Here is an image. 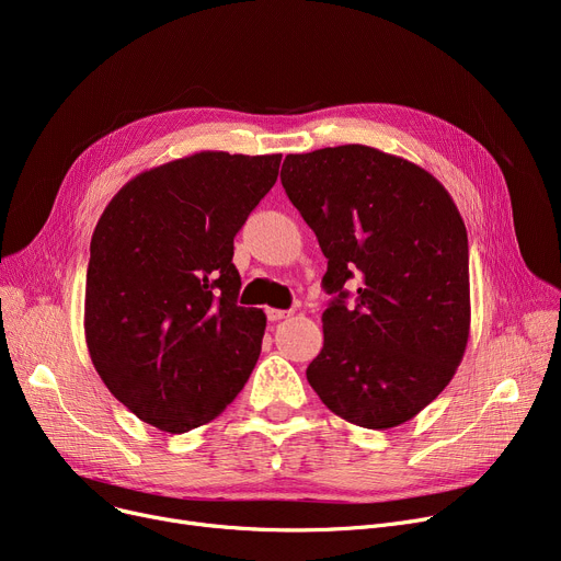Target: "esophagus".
<instances>
[{
	"instance_id": "obj_1",
	"label": "esophagus",
	"mask_w": 561,
	"mask_h": 561,
	"mask_svg": "<svg viewBox=\"0 0 561 561\" xmlns=\"http://www.w3.org/2000/svg\"><path fill=\"white\" fill-rule=\"evenodd\" d=\"M293 311H286V309H265V316H268L271 322H277V320H284L288 318Z\"/></svg>"
}]
</instances>
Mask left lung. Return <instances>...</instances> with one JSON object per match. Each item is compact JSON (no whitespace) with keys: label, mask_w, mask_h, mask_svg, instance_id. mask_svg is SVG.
I'll return each mask as SVG.
<instances>
[{"label":"left lung","mask_w":561,"mask_h":561,"mask_svg":"<svg viewBox=\"0 0 561 561\" xmlns=\"http://www.w3.org/2000/svg\"><path fill=\"white\" fill-rule=\"evenodd\" d=\"M282 186L328 256L332 302L309 385L347 423H407L448 387L468 343V236L453 197L427 170L366 145L288 154Z\"/></svg>","instance_id":"obj_1"}]
</instances>
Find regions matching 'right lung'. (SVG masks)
<instances>
[{"mask_svg":"<svg viewBox=\"0 0 561 561\" xmlns=\"http://www.w3.org/2000/svg\"><path fill=\"white\" fill-rule=\"evenodd\" d=\"M279 163L197 152L140 172L104 209L85 273V343L106 389L140 421L184 434L245 387L265 313L236 302L233 236Z\"/></svg>","mask_w":561,"mask_h":561,"instance_id":"obj_1","label":"right lung"}]
</instances>
